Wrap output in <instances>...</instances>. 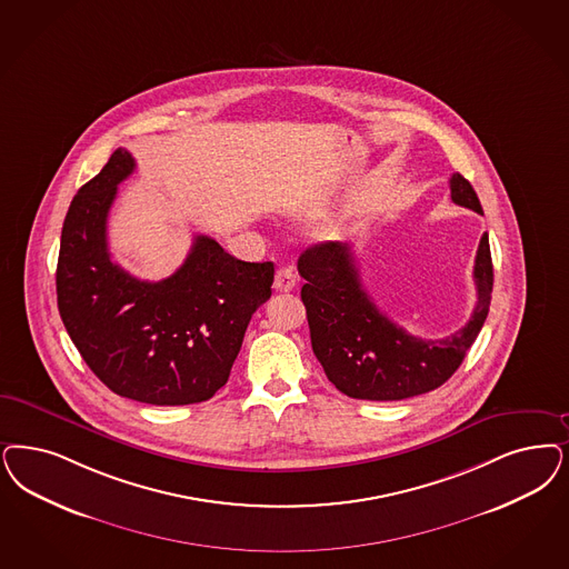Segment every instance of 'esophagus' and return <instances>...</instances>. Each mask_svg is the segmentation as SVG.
Returning a JSON list of instances; mask_svg holds the SVG:
<instances>
[{"label": "esophagus", "mask_w": 569, "mask_h": 569, "mask_svg": "<svg viewBox=\"0 0 569 569\" xmlns=\"http://www.w3.org/2000/svg\"><path fill=\"white\" fill-rule=\"evenodd\" d=\"M274 290L277 292H290L296 288V273L290 267H281L274 273Z\"/></svg>", "instance_id": "esophagus-1"}]
</instances>
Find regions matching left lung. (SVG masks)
<instances>
[{
    "label": "left lung",
    "mask_w": 569,
    "mask_h": 569,
    "mask_svg": "<svg viewBox=\"0 0 569 569\" xmlns=\"http://www.w3.org/2000/svg\"><path fill=\"white\" fill-rule=\"evenodd\" d=\"M451 201L483 214L462 174L450 178ZM305 277L300 298L311 345L333 387L353 399L399 401L435 391L456 372L490 311L493 267L490 239L481 236L475 256L477 307L469 323L446 338H418L382 313L366 292L351 246L317 243L298 258Z\"/></svg>",
    "instance_id": "obj_1"
}]
</instances>
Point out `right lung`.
<instances>
[{
    "label": "right lung",
    "mask_w": 569,
    "mask_h": 569,
    "mask_svg": "<svg viewBox=\"0 0 569 569\" xmlns=\"http://www.w3.org/2000/svg\"><path fill=\"white\" fill-rule=\"evenodd\" d=\"M137 168L119 147L73 197L60 236V319L88 368L121 397L151 406L206 401L227 385L273 262H243L197 236L177 273L140 281L111 260L107 216Z\"/></svg>",
    "instance_id": "right-lung-1"
}]
</instances>
